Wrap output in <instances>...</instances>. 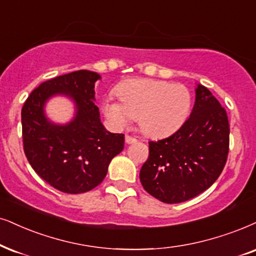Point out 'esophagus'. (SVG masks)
I'll return each mask as SVG.
<instances>
[{
	"mask_svg": "<svg viewBox=\"0 0 256 256\" xmlns=\"http://www.w3.org/2000/svg\"><path fill=\"white\" fill-rule=\"evenodd\" d=\"M125 142L128 144H134V143H136V142H137V139L131 137V136H125Z\"/></svg>",
	"mask_w": 256,
	"mask_h": 256,
	"instance_id": "obj_1",
	"label": "esophagus"
}]
</instances>
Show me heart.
<instances>
[{"instance_id": "b5f03b06", "label": "heart", "mask_w": 256, "mask_h": 256, "mask_svg": "<svg viewBox=\"0 0 256 256\" xmlns=\"http://www.w3.org/2000/svg\"><path fill=\"white\" fill-rule=\"evenodd\" d=\"M117 96L120 103L111 98L102 102V112L111 125L122 130L137 118L140 131L148 137L172 134L192 112V92L183 84L134 79L118 87Z\"/></svg>"}]
</instances>
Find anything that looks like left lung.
<instances>
[{"label":"left lung","instance_id":"8db88e82","mask_svg":"<svg viewBox=\"0 0 256 256\" xmlns=\"http://www.w3.org/2000/svg\"><path fill=\"white\" fill-rule=\"evenodd\" d=\"M148 151L139 172L144 189L170 204L194 198L212 186L226 166L227 112L206 87L197 85L190 117L170 137L148 142Z\"/></svg>","mask_w":256,"mask_h":256}]
</instances>
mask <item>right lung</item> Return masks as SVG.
<instances>
[{"label":"right lung","instance_id":"add662e5","mask_svg":"<svg viewBox=\"0 0 256 256\" xmlns=\"http://www.w3.org/2000/svg\"><path fill=\"white\" fill-rule=\"evenodd\" d=\"M100 76L76 70L42 82L21 111L26 157L35 172L66 194H82L99 186L112 158L124 148V134H111L100 122L94 84ZM66 95L76 105V116L64 126L44 114L46 100Z\"/></svg>","mask_w":256,"mask_h":256}]
</instances>
